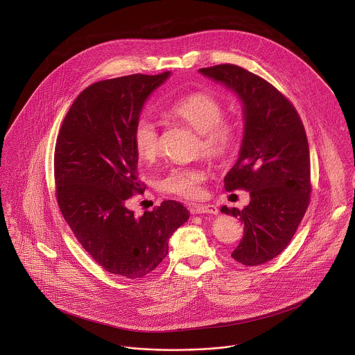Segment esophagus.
<instances>
[{"label":"esophagus","mask_w":355,"mask_h":355,"mask_svg":"<svg viewBox=\"0 0 355 355\" xmlns=\"http://www.w3.org/2000/svg\"><path fill=\"white\" fill-rule=\"evenodd\" d=\"M193 213L197 214H217L218 209L214 205H206V203H197L193 206Z\"/></svg>","instance_id":"obj_1"}]
</instances>
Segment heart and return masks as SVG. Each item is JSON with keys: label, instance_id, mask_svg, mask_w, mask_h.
<instances>
[{"label": "heart", "instance_id": "1", "mask_svg": "<svg viewBox=\"0 0 355 355\" xmlns=\"http://www.w3.org/2000/svg\"><path fill=\"white\" fill-rule=\"evenodd\" d=\"M225 109L218 98L206 93H193L172 102L165 114L186 124L198 132L197 152L211 159L230 155L238 145L241 130L235 120L224 117ZM132 141L138 155L146 161H154L161 150V138L157 124L142 116L137 120ZM206 171L201 165H179L168 169L158 179V189L166 194L194 200L202 194Z\"/></svg>", "mask_w": 355, "mask_h": 355}]
</instances>
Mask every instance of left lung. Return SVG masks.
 <instances>
[{
    "instance_id": "8db88e82",
    "label": "left lung",
    "mask_w": 355,
    "mask_h": 355,
    "mask_svg": "<svg viewBox=\"0 0 355 355\" xmlns=\"http://www.w3.org/2000/svg\"><path fill=\"white\" fill-rule=\"evenodd\" d=\"M200 72L232 89L243 102L245 134L236 164L224 178L227 191L246 190L250 203L221 211L239 217L243 238L232 258L255 266L291 242L310 202V155L304 123L291 101L253 72L220 64Z\"/></svg>"
}]
</instances>
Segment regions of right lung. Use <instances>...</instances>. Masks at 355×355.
Wrapping results in <instances>:
<instances>
[{"label":"right lung","mask_w":355,"mask_h":355,"mask_svg":"<svg viewBox=\"0 0 355 355\" xmlns=\"http://www.w3.org/2000/svg\"><path fill=\"white\" fill-rule=\"evenodd\" d=\"M169 72L134 73L86 87L71 105L54 149L60 211L82 248L106 272L149 275L168 254V239L190 217L173 200L134 216L125 202L145 191L137 173L132 131L146 98Z\"/></svg>","instance_id":"obj_1"}]
</instances>
